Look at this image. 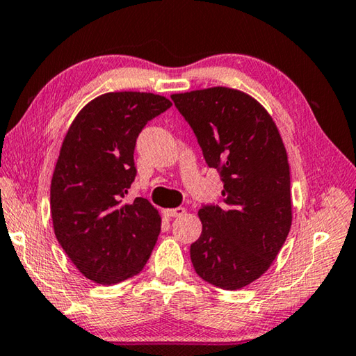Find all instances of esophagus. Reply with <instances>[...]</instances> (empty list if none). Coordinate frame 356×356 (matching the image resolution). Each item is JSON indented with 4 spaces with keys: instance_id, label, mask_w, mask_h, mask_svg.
Instances as JSON below:
<instances>
[{
    "instance_id": "esophagus-1",
    "label": "esophagus",
    "mask_w": 356,
    "mask_h": 356,
    "mask_svg": "<svg viewBox=\"0 0 356 356\" xmlns=\"http://www.w3.org/2000/svg\"><path fill=\"white\" fill-rule=\"evenodd\" d=\"M186 213L184 208H170V209H164V216L165 217H170V219H173V217H181L183 214Z\"/></svg>"
}]
</instances>
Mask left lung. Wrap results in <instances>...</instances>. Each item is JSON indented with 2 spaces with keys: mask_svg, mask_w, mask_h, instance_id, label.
I'll return each mask as SVG.
<instances>
[{
  "mask_svg": "<svg viewBox=\"0 0 356 356\" xmlns=\"http://www.w3.org/2000/svg\"><path fill=\"white\" fill-rule=\"evenodd\" d=\"M172 99L223 183L222 200L198 211L203 232L191 245V261L209 284L244 288L269 269L291 229L283 140L270 115L247 93L211 87Z\"/></svg>",
  "mask_w": 356,
  "mask_h": 356,
  "instance_id": "1",
  "label": "left lung"
}]
</instances>
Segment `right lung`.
Here are the masks:
<instances>
[{
	"instance_id": "1",
	"label": "right lung",
	"mask_w": 356,
	"mask_h": 356,
	"mask_svg": "<svg viewBox=\"0 0 356 356\" xmlns=\"http://www.w3.org/2000/svg\"><path fill=\"white\" fill-rule=\"evenodd\" d=\"M170 106L154 93H104L79 112L62 143L49 195L54 234L92 282L134 277L153 252L158 211L142 197L127 202V194L137 173V137Z\"/></svg>"
}]
</instances>
